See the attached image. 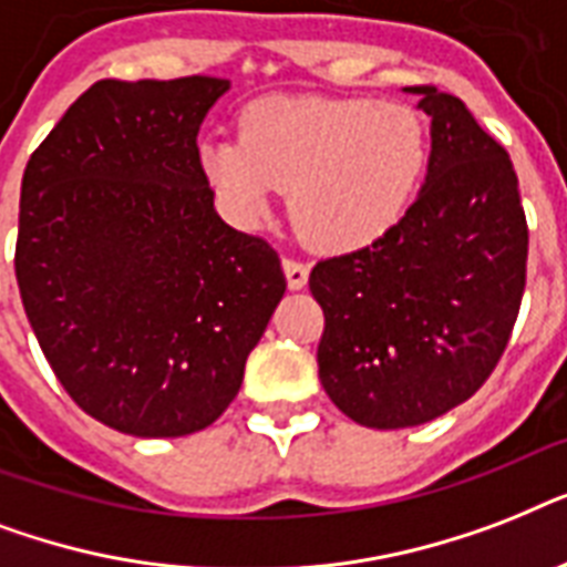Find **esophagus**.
Here are the masks:
<instances>
[{"mask_svg":"<svg viewBox=\"0 0 567 567\" xmlns=\"http://www.w3.org/2000/svg\"><path fill=\"white\" fill-rule=\"evenodd\" d=\"M285 279H288V288L291 291H300L309 282V265L306 261H297V258H282Z\"/></svg>","mask_w":567,"mask_h":567,"instance_id":"esophagus-1","label":"esophagus"}]
</instances>
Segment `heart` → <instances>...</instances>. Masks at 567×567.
<instances>
[{"instance_id":"b5f03b06","label":"heart","mask_w":567,"mask_h":567,"mask_svg":"<svg viewBox=\"0 0 567 567\" xmlns=\"http://www.w3.org/2000/svg\"><path fill=\"white\" fill-rule=\"evenodd\" d=\"M430 126L405 102L267 96L240 114V141L205 137L199 167L240 223L291 188L311 247L353 252L394 229L430 167Z\"/></svg>"}]
</instances>
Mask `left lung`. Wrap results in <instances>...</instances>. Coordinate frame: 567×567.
Instances as JSON below:
<instances>
[{
  "label": "left lung",
  "instance_id": "8db88e82",
  "mask_svg": "<svg viewBox=\"0 0 567 567\" xmlns=\"http://www.w3.org/2000/svg\"><path fill=\"white\" fill-rule=\"evenodd\" d=\"M426 182L371 247L323 258L309 288L327 327L320 385L355 423L435 421L492 377L527 282V217L509 155L465 102L435 87Z\"/></svg>",
  "mask_w": 567,
  "mask_h": 567
}]
</instances>
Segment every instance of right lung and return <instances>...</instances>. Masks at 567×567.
<instances>
[{
  "mask_svg": "<svg viewBox=\"0 0 567 567\" xmlns=\"http://www.w3.org/2000/svg\"><path fill=\"white\" fill-rule=\"evenodd\" d=\"M226 79L91 84L31 153L17 285L66 394L179 439L226 412L285 293L276 249L214 212L196 135Z\"/></svg>",
  "mask_w": 567,
  "mask_h": 567,
  "instance_id": "obj_1",
  "label": "right lung"
}]
</instances>
